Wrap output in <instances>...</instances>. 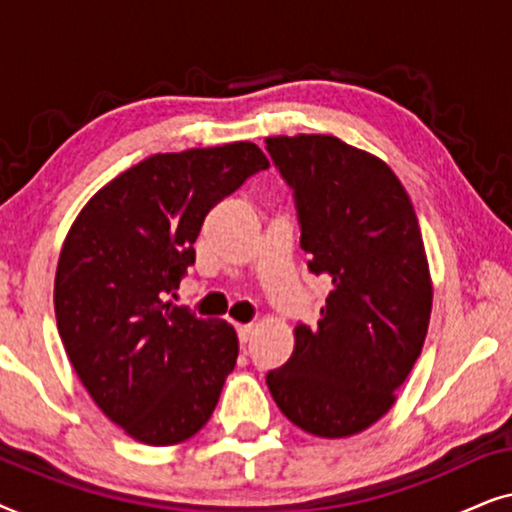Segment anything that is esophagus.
<instances>
[{
  "instance_id": "obj_1",
  "label": "esophagus",
  "mask_w": 512,
  "mask_h": 512,
  "mask_svg": "<svg viewBox=\"0 0 512 512\" xmlns=\"http://www.w3.org/2000/svg\"><path fill=\"white\" fill-rule=\"evenodd\" d=\"M235 331H237V338H240L242 345H247V342L251 340V333H254V326H251V324H240V326L235 328Z\"/></svg>"
}]
</instances>
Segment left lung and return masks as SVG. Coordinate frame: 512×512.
<instances>
[{
    "instance_id": "obj_1",
    "label": "left lung",
    "mask_w": 512,
    "mask_h": 512,
    "mask_svg": "<svg viewBox=\"0 0 512 512\" xmlns=\"http://www.w3.org/2000/svg\"><path fill=\"white\" fill-rule=\"evenodd\" d=\"M293 191L307 270L331 282L317 326L265 382L286 419L354 436L391 405L422 352L431 277L412 202L382 160L331 135L265 139Z\"/></svg>"
}]
</instances>
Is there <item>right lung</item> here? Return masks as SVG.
I'll use <instances>...</instances> for the list:
<instances>
[{
    "instance_id": "add662e5",
    "label": "right lung",
    "mask_w": 512,
    "mask_h": 512,
    "mask_svg": "<svg viewBox=\"0 0 512 512\" xmlns=\"http://www.w3.org/2000/svg\"><path fill=\"white\" fill-rule=\"evenodd\" d=\"M265 167L249 142L156 153L97 191L69 230L55 272L62 345L97 408L139 443L195 436L233 373V326L172 298L209 209Z\"/></svg>"
}]
</instances>
